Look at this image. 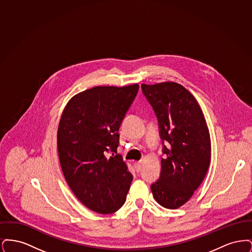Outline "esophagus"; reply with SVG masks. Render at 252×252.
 Wrapping results in <instances>:
<instances>
[{"instance_id":"1","label":"esophagus","mask_w":252,"mask_h":252,"mask_svg":"<svg viewBox=\"0 0 252 252\" xmlns=\"http://www.w3.org/2000/svg\"><path fill=\"white\" fill-rule=\"evenodd\" d=\"M141 166H142V161H135L134 162V167H135L137 172L141 171Z\"/></svg>"}]
</instances>
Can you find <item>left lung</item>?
Returning a JSON list of instances; mask_svg holds the SVG:
<instances>
[{
  "label": "left lung",
  "mask_w": 252,
  "mask_h": 252,
  "mask_svg": "<svg viewBox=\"0 0 252 252\" xmlns=\"http://www.w3.org/2000/svg\"><path fill=\"white\" fill-rule=\"evenodd\" d=\"M154 108L163 145L160 177L151 185L158 203L175 210L186 203L200 186L211 160V138L203 111L182 85L165 81L142 84Z\"/></svg>",
  "instance_id": "1"
}]
</instances>
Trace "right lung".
Here are the masks:
<instances>
[{
  "label": "right lung",
  "mask_w": 252,
  "mask_h": 252,
  "mask_svg": "<svg viewBox=\"0 0 252 252\" xmlns=\"http://www.w3.org/2000/svg\"><path fill=\"white\" fill-rule=\"evenodd\" d=\"M138 90L136 83L96 86L72 96L60 117L57 139L65 180L77 199L99 214L118 211L130 188L133 176L114 153L121 123Z\"/></svg>",
  "instance_id": "add662e5"
}]
</instances>
